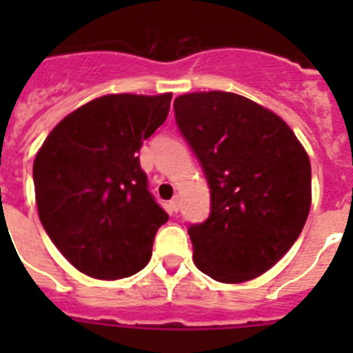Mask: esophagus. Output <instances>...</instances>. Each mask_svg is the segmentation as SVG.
Instances as JSON below:
<instances>
[{
  "mask_svg": "<svg viewBox=\"0 0 353 353\" xmlns=\"http://www.w3.org/2000/svg\"><path fill=\"white\" fill-rule=\"evenodd\" d=\"M168 207H170V212H179V207H181V199H179V196H176V198L172 199L170 203H168Z\"/></svg>",
  "mask_w": 353,
  "mask_h": 353,
  "instance_id": "esophagus-1",
  "label": "esophagus"
}]
</instances>
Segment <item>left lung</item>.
<instances>
[{
    "label": "left lung",
    "instance_id": "obj_1",
    "mask_svg": "<svg viewBox=\"0 0 353 353\" xmlns=\"http://www.w3.org/2000/svg\"><path fill=\"white\" fill-rule=\"evenodd\" d=\"M179 132L210 188V214L188 227L194 263L225 284L256 279L301 234L312 205V165L279 115L227 91L174 101Z\"/></svg>",
    "mask_w": 353,
    "mask_h": 353
}]
</instances>
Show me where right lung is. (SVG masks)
I'll return each mask as SVG.
<instances>
[{"instance_id": "add662e5", "label": "right lung", "mask_w": 353, "mask_h": 353, "mask_svg": "<svg viewBox=\"0 0 353 353\" xmlns=\"http://www.w3.org/2000/svg\"><path fill=\"white\" fill-rule=\"evenodd\" d=\"M172 93L106 95L58 122L32 165L38 216L80 273L132 276L150 262L168 221L139 163L143 141L166 121Z\"/></svg>"}]
</instances>
